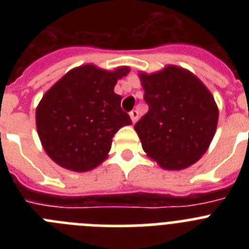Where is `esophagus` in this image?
<instances>
[{"label": "esophagus", "instance_id": "34e87169", "mask_svg": "<svg viewBox=\"0 0 249 249\" xmlns=\"http://www.w3.org/2000/svg\"><path fill=\"white\" fill-rule=\"evenodd\" d=\"M129 116H131V120H132V122L133 123H136V121L138 120V111H131L129 112Z\"/></svg>", "mask_w": 249, "mask_h": 249}]
</instances>
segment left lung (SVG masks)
<instances>
[{
  "label": "left lung",
  "mask_w": 249,
  "mask_h": 249,
  "mask_svg": "<svg viewBox=\"0 0 249 249\" xmlns=\"http://www.w3.org/2000/svg\"><path fill=\"white\" fill-rule=\"evenodd\" d=\"M148 112L135 124L142 148L166 169L190 167L207 151L215 133L218 108L201 81L168 66L140 74Z\"/></svg>",
  "instance_id": "obj_1"
}]
</instances>
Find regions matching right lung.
I'll return each mask as SVG.
<instances>
[{
  "instance_id": "add662e5",
  "label": "right lung",
  "mask_w": 249,
  "mask_h": 249,
  "mask_svg": "<svg viewBox=\"0 0 249 249\" xmlns=\"http://www.w3.org/2000/svg\"><path fill=\"white\" fill-rule=\"evenodd\" d=\"M128 67L109 72L77 67L46 92L36 109L39 140L47 155L67 169L89 171L107 157L114 133L131 124L113 89Z\"/></svg>"
}]
</instances>
